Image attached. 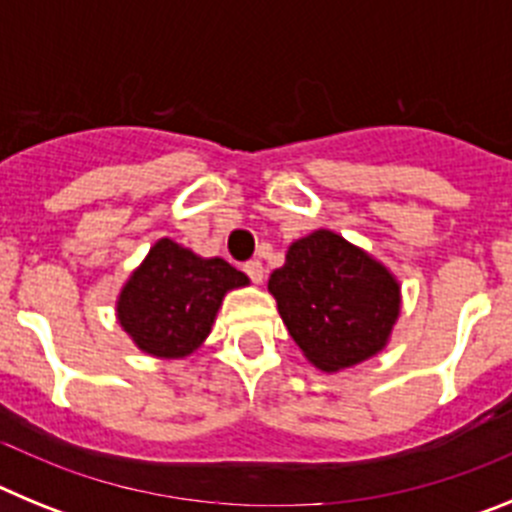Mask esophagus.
<instances>
[{
    "label": "esophagus",
    "mask_w": 512,
    "mask_h": 512,
    "mask_svg": "<svg viewBox=\"0 0 512 512\" xmlns=\"http://www.w3.org/2000/svg\"><path fill=\"white\" fill-rule=\"evenodd\" d=\"M243 269H246V274H248V277H251L253 284L264 282L266 269H264V264H261V261H248V264L243 266Z\"/></svg>",
    "instance_id": "esophagus-1"
}]
</instances>
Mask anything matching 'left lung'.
Here are the masks:
<instances>
[{
    "label": "left lung",
    "mask_w": 512,
    "mask_h": 512,
    "mask_svg": "<svg viewBox=\"0 0 512 512\" xmlns=\"http://www.w3.org/2000/svg\"><path fill=\"white\" fill-rule=\"evenodd\" d=\"M269 292L300 351L336 374L372 359L400 318V282L372 253L333 230H312L271 271Z\"/></svg>",
    "instance_id": "left-lung-1"
}]
</instances>
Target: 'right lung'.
Wrapping results in <instances>:
<instances>
[{"label": "right lung", "mask_w": 512, "mask_h": 512, "mask_svg": "<svg viewBox=\"0 0 512 512\" xmlns=\"http://www.w3.org/2000/svg\"><path fill=\"white\" fill-rule=\"evenodd\" d=\"M246 284V274L220 256L205 259L161 238L122 284L117 323L143 354L184 359L210 336L225 295Z\"/></svg>", "instance_id": "1"}]
</instances>
